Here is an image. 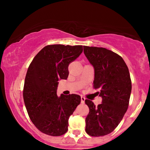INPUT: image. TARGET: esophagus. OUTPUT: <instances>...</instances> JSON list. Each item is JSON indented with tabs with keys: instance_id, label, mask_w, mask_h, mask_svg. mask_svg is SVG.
Returning <instances> with one entry per match:
<instances>
[{
	"instance_id": "34e87169",
	"label": "esophagus",
	"mask_w": 150,
	"mask_h": 150,
	"mask_svg": "<svg viewBox=\"0 0 150 150\" xmlns=\"http://www.w3.org/2000/svg\"><path fill=\"white\" fill-rule=\"evenodd\" d=\"M81 103H85V98L84 96H81Z\"/></svg>"
}]
</instances>
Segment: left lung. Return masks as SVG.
<instances>
[{
	"mask_svg": "<svg viewBox=\"0 0 150 150\" xmlns=\"http://www.w3.org/2000/svg\"><path fill=\"white\" fill-rule=\"evenodd\" d=\"M84 54L95 71L94 88L102 97L95 106L85 100L89 108L85 131L91 136L111 133L120 122L128 107L132 91L130 73L120 55L104 47L83 46Z\"/></svg>",
	"mask_w": 150,
	"mask_h": 150,
	"instance_id": "obj_1",
	"label": "left lung"
}]
</instances>
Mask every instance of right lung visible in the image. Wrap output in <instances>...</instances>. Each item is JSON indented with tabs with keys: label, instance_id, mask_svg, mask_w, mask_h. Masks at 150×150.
Segmentation results:
<instances>
[{
	"label": "right lung",
	"instance_id": "1",
	"mask_svg": "<svg viewBox=\"0 0 150 150\" xmlns=\"http://www.w3.org/2000/svg\"><path fill=\"white\" fill-rule=\"evenodd\" d=\"M82 52V45H49L30 63L24 81V101L30 120L43 133L59 136L67 132L69 118L80 104L81 96H57L58 81L67 79L69 64Z\"/></svg>",
	"mask_w": 150,
	"mask_h": 150
}]
</instances>
